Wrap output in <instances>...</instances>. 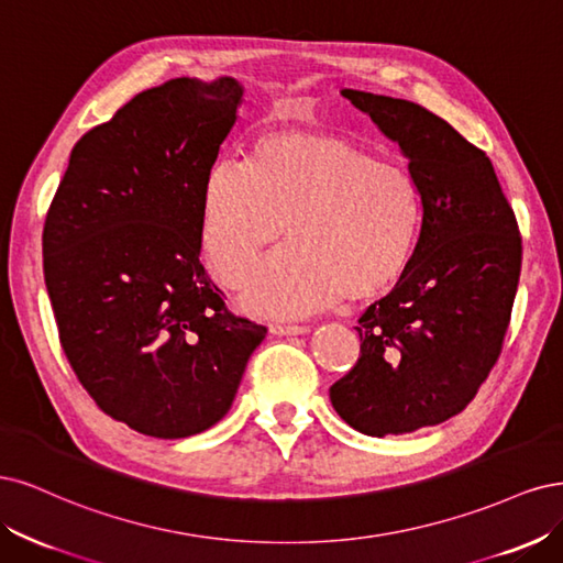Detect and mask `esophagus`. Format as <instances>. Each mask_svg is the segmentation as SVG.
I'll list each match as a JSON object with an SVG mask.
<instances>
[{
    "label": "esophagus",
    "instance_id": "obj_1",
    "mask_svg": "<svg viewBox=\"0 0 563 563\" xmlns=\"http://www.w3.org/2000/svg\"><path fill=\"white\" fill-rule=\"evenodd\" d=\"M306 332H308L306 324H271V334H278V336H297Z\"/></svg>",
    "mask_w": 563,
    "mask_h": 563
}]
</instances>
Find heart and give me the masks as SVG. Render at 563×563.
<instances>
[{"label": "heart", "instance_id": "1", "mask_svg": "<svg viewBox=\"0 0 563 563\" xmlns=\"http://www.w3.org/2000/svg\"><path fill=\"white\" fill-rule=\"evenodd\" d=\"M421 191L400 161L324 133L274 131L250 170L214 163L203 185L201 250L212 274L239 289L285 229L289 247L252 276L243 306L292 318L386 295L419 243Z\"/></svg>", "mask_w": 563, "mask_h": 563}]
</instances>
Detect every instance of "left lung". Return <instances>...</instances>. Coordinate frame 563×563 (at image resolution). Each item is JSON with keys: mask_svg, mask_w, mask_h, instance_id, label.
Segmentation results:
<instances>
[{"mask_svg": "<svg viewBox=\"0 0 563 563\" xmlns=\"http://www.w3.org/2000/svg\"><path fill=\"white\" fill-rule=\"evenodd\" d=\"M400 144L421 191L405 276L357 320L360 357L330 388L336 413L372 438L463 411L496 365L521 271V235L488 156L426 107L343 88Z\"/></svg>", "mask_w": 563, "mask_h": 563, "instance_id": "8db88e82", "label": "left lung"}]
</instances>
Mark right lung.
Returning <instances> with one entry per match:
<instances>
[{"label": "right lung", "instance_id": "add662e5", "mask_svg": "<svg viewBox=\"0 0 563 563\" xmlns=\"http://www.w3.org/2000/svg\"><path fill=\"white\" fill-rule=\"evenodd\" d=\"M241 102L231 77L142 90L75 144L46 214L44 280L69 365L107 416L150 438L222 421L266 336L201 264L203 185Z\"/></svg>", "mask_w": 563, "mask_h": 563}]
</instances>
